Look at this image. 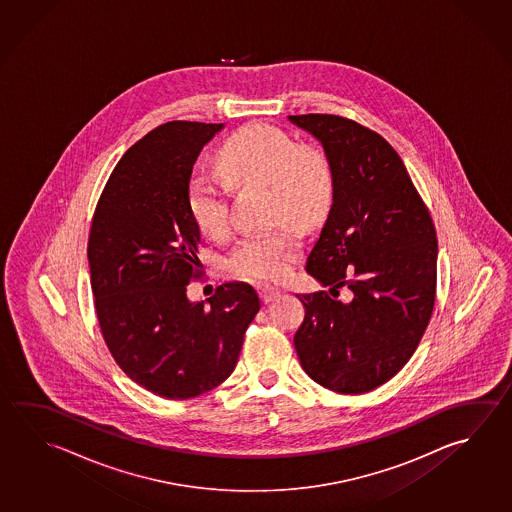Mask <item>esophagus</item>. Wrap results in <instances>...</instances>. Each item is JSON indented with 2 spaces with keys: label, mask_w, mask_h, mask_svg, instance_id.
Returning a JSON list of instances; mask_svg holds the SVG:
<instances>
[{
  "label": "esophagus",
  "mask_w": 512,
  "mask_h": 512,
  "mask_svg": "<svg viewBox=\"0 0 512 512\" xmlns=\"http://www.w3.org/2000/svg\"><path fill=\"white\" fill-rule=\"evenodd\" d=\"M260 296L263 303H270V301H274V299L281 296V290L278 287H272V285H263L260 289Z\"/></svg>",
  "instance_id": "esophagus-1"
}]
</instances>
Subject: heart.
<instances>
[{"mask_svg": "<svg viewBox=\"0 0 512 512\" xmlns=\"http://www.w3.org/2000/svg\"><path fill=\"white\" fill-rule=\"evenodd\" d=\"M218 166L231 186L272 187V220H290L301 229L323 222L332 202V168L321 149L299 146L285 131L249 124L223 142ZM225 182L209 175L191 180L187 204L198 229L211 238L229 233L231 216ZM299 234L285 225L272 233L245 238L229 258V269L242 278L278 281L298 260Z\"/></svg>", "mask_w": 512, "mask_h": 512, "instance_id": "b5f03b06", "label": "heart"}]
</instances>
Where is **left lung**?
I'll return each mask as SVG.
<instances>
[{
  "label": "left lung",
  "mask_w": 512,
  "mask_h": 512,
  "mask_svg": "<svg viewBox=\"0 0 512 512\" xmlns=\"http://www.w3.org/2000/svg\"><path fill=\"white\" fill-rule=\"evenodd\" d=\"M323 146L332 204L307 269L325 290L307 308L294 346L310 379L337 393L390 381L417 350L435 305L437 233L404 162L379 133L337 115H289ZM339 294V292H337Z\"/></svg>",
  "instance_id": "obj_1"
}]
</instances>
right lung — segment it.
Segmentation results:
<instances>
[{
    "label": "right lung",
    "instance_id": "1",
    "mask_svg": "<svg viewBox=\"0 0 512 512\" xmlns=\"http://www.w3.org/2000/svg\"><path fill=\"white\" fill-rule=\"evenodd\" d=\"M225 124L173 121L133 144L106 182L88 242L95 310L122 372L164 399L222 384L260 310L249 283L191 301L202 233L187 204L200 151Z\"/></svg>",
    "mask_w": 512,
    "mask_h": 512
}]
</instances>
